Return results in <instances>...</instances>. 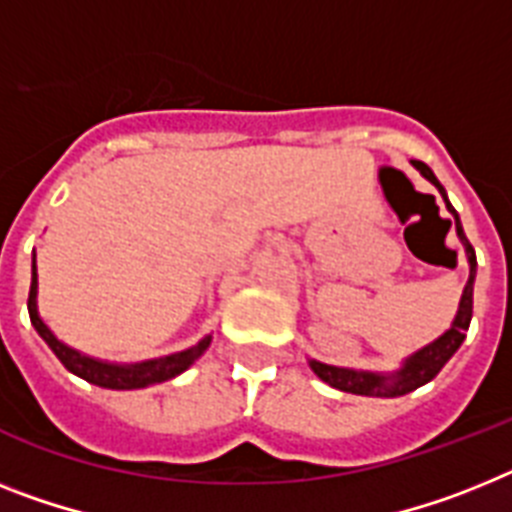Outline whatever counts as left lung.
I'll list each match as a JSON object with an SVG mask.
<instances>
[{"label":"left lung","mask_w":512,"mask_h":512,"mask_svg":"<svg viewBox=\"0 0 512 512\" xmlns=\"http://www.w3.org/2000/svg\"><path fill=\"white\" fill-rule=\"evenodd\" d=\"M419 174L432 182L437 187V192L445 200V208L453 216L455 221V234L461 239L463 249H466L468 257V281L463 286L461 302H458V312H455L450 328L442 333L440 338H435L432 343L422 346L419 351H414L411 356L403 359V364L393 372H369V369H349V367H333V364H322L317 359H309V367L320 377L322 382H328L330 388L343 390V393H354V395H372V398H398V395H406L411 390L422 388L429 380H435V375L440 372L445 364H448L450 356L461 349V343L466 341V330L471 325V315H474V281H476V252L471 247V242L463 234L461 218L455 213V208L450 205L448 192L437 182V176L432 174L427 163L422 161H411ZM450 223V221H448Z\"/></svg>","instance_id":"left-lung-1"}]
</instances>
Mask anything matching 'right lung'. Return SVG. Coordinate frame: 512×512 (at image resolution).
Listing matches in <instances>:
<instances>
[{
	"instance_id": "1",
	"label": "right lung",
	"mask_w": 512,
	"mask_h": 512,
	"mask_svg": "<svg viewBox=\"0 0 512 512\" xmlns=\"http://www.w3.org/2000/svg\"><path fill=\"white\" fill-rule=\"evenodd\" d=\"M28 315L36 333L46 341L59 362L70 369L72 375L83 377L90 385L109 390H140L156 382H166L171 377L182 375L184 369H190L192 364L205 354L210 346L213 336H205L190 346V349L176 351L169 356H158V359H145V362H132V364H119V362H106V359H96L83 351L72 349L64 341H59L51 328L44 322L41 312H38V270H36V255H33V265H30V294H28Z\"/></svg>"
}]
</instances>
